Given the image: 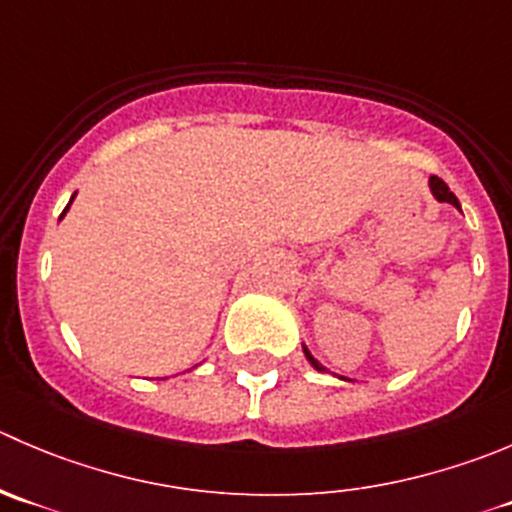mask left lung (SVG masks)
I'll list each match as a JSON object with an SVG mask.
<instances>
[{"label": "left lung", "instance_id": "1", "mask_svg": "<svg viewBox=\"0 0 512 512\" xmlns=\"http://www.w3.org/2000/svg\"><path fill=\"white\" fill-rule=\"evenodd\" d=\"M430 190H433L435 200H438V202H450V205H455V207H458V210H460V202H458V197H455L453 192H450V187L445 185V182L440 180V177H435V175L430 177ZM305 355H307V360L312 362V367H315V370H325V367H322L320 362H317L315 357L310 355V350H307V347H305Z\"/></svg>", "mask_w": 512, "mask_h": 512}]
</instances>
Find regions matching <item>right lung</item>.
I'll list each match as a JSON object with an SVG mask.
<instances>
[{
    "mask_svg": "<svg viewBox=\"0 0 512 512\" xmlns=\"http://www.w3.org/2000/svg\"><path fill=\"white\" fill-rule=\"evenodd\" d=\"M72 200H74V197H72ZM72 200H69V205H72ZM69 205H67V207H64V212H67V210H69ZM64 212H62V217H64Z\"/></svg>",
    "mask_w": 512,
    "mask_h": 512,
    "instance_id": "obj_1",
    "label": "right lung"
}]
</instances>
